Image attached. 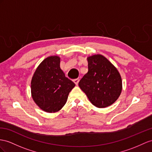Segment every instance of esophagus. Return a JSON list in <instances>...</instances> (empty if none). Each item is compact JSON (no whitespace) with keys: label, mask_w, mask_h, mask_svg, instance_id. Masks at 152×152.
Here are the masks:
<instances>
[{"label":"esophagus","mask_w":152,"mask_h":152,"mask_svg":"<svg viewBox=\"0 0 152 152\" xmlns=\"http://www.w3.org/2000/svg\"><path fill=\"white\" fill-rule=\"evenodd\" d=\"M79 81H80V78H76L75 80H74V82H75L76 85H77L79 83Z\"/></svg>","instance_id":"esophagus-1"}]
</instances>
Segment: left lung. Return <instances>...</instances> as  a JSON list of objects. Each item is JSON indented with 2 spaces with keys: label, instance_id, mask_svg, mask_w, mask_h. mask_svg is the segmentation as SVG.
I'll return each instance as SVG.
<instances>
[{
  "label": "left lung",
  "instance_id": "obj_1",
  "mask_svg": "<svg viewBox=\"0 0 152 152\" xmlns=\"http://www.w3.org/2000/svg\"><path fill=\"white\" fill-rule=\"evenodd\" d=\"M88 72L78 83L92 104L105 108L118 99L122 91L120 74L107 58L101 54L87 58Z\"/></svg>",
  "mask_w": 152,
  "mask_h": 152
}]
</instances>
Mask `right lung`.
Returning <instances> with one entry per match:
<instances>
[{"instance_id":"right-lung-1","label":"right lung","mask_w":152,"mask_h":152,"mask_svg":"<svg viewBox=\"0 0 152 152\" xmlns=\"http://www.w3.org/2000/svg\"><path fill=\"white\" fill-rule=\"evenodd\" d=\"M60 64L59 56L46 58L36 69L31 83L34 102L42 110L49 113L61 109L69 92L75 87V83L65 77Z\"/></svg>"}]
</instances>
